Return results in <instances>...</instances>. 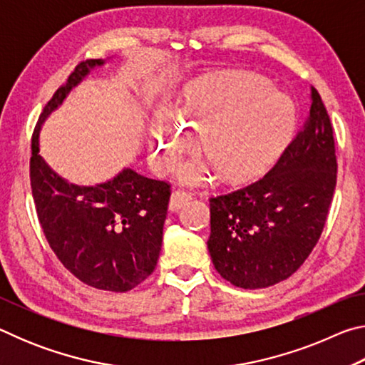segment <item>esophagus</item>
Wrapping results in <instances>:
<instances>
[{"instance_id": "obj_1", "label": "esophagus", "mask_w": 365, "mask_h": 365, "mask_svg": "<svg viewBox=\"0 0 365 365\" xmlns=\"http://www.w3.org/2000/svg\"><path fill=\"white\" fill-rule=\"evenodd\" d=\"M191 200V193L185 190H174V193L170 196V202H169V209L170 211H178L182 206L187 205V202Z\"/></svg>"}]
</instances>
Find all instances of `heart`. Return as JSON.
<instances>
[{"label":"heart","instance_id":"obj_1","mask_svg":"<svg viewBox=\"0 0 365 365\" xmlns=\"http://www.w3.org/2000/svg\"><path fill=\"white\" fill-rule=\"evenodd\" d=\"M178 115L200 130L197 150L227 180H246L269 168L293 130L288 98L251 72L227 71L196 80L185 91ZM188 146V133L177 123L159 120L153 127L154 163L160 169L174 168ZM202 172L205 165L191 164L185 177L196 180Z\"/></svg>","mask_w":365,"mask_h":365}]
</instances>
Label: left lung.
I'll use <instances>...</instances> for the list:
<instances>
[{
  "label": "left lung",
  "instance_id": "obj_1",
  "mask_svg": "<svg viewBox=\"0 0 365 365\" xmlns=\"http://www.w3.org/2000/svg\"><path fill=\"white\" fill-rule=\"evenodd\" d=\"M301 130L264 177L209 197L207 250L235 287L257 289L287 280L317 245L336 187L330 115L311 86Z\"/></svg>",
  "mask_w": 365,
  "mask_h": 365
}]
</instances>
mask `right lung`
<instances>
[{
    "mask_svg": "<svg viewBox=\"0 0 365 365\" xmlns=\"http://www.w3.org/2000/svg\"><path fill=\"white\" fill-rule=\"evenodd\" d=\"M103 59H86L43 108L32 135L30 187L49 248L85 285L123 293L153 274L163 245L170 183L123 169L96 187L67 183L38 154L46 117Z\"/></svg>",
    "mask_w": 365,
    "mask_h": 365,
    "instance_id": "1",
    "label": "right lung"
}]
</instances>
